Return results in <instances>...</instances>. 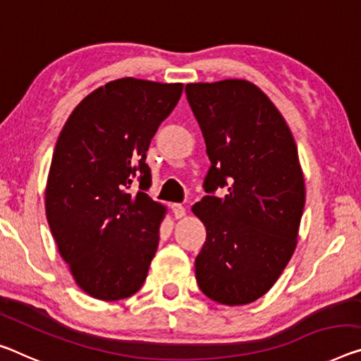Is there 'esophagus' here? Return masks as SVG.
<instances>
[{
  "label": "esophagus",
  "mask_w": 361,
  "mask_h": 361,
  "mask_svg": "<svg viewBox=\"0 0 361 361\" xmlns=\"http://www.w3.org/2000/svg\"><path fill=\"white\" fill-rule=\"evenodd\" d=\"M171 208H173V213H174L176 218H184L185 213H187L185 207H184V204H180V203H174Z\"/></svg>",
  "instance_id": "34e87169"
}]
</instances>
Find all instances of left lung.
<instances>
[{
	"label": "left lung",
	"instance_id": "1",
	"mask_svg": "<svg viewBox=\"0 0 361 361\" xmlns=\"http://www.w3.org/2000/svg\"><path fill=\"white\" fill-rule=\"evenodd\" d=\"M212 166L193 213L207 227L197 284L223 305L264 295L289 263L305 207L292 132L271 99L247 80L185 85ZM226 188L224 197L214 192Z\"/></svg>",
	"mask_w": 361,
	"mask_h": 361
}]
</instances>
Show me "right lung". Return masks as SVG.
I'll return each instance as SVG.
<instances>
[{
  "mask_svg": "<svg viewBox=\"0 0 361 361\" xmlns=\"http://www.w3.org/2000/svg\"><path fill=\"white\" fill-rule=\"evenodd\" d=\"M182 88L113 80L82 99L59 134L47 219L77 286L98 300L134 295L147 279L164 216L147 195V152Z\"/></svg>",
  "mask_w": 361,
  "mask_h": 361,
  "instance_id": "1",
  "label": "right lung"
}]
</instances>
